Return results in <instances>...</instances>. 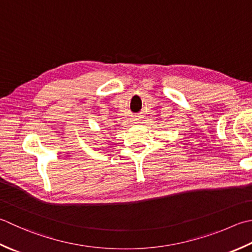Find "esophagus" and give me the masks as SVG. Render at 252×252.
Wrapping results in <instances>:
<instances>
[{
  "instance_id": "1",
  "label": "esophagus",
  "mask_w": 252,
  "mask_h": 252,
  "mask_svg": "<svg viewBox=\"0 0 252 252\" xmlns=\"http://www.w3.org/2000/svg\"><path fill=\"white\" fill-rule=\"evenodd\" d=\"M133 122H134V123H136L137 121H139V118H133V120H132Z\"/></svg>"
}]
</instances>
